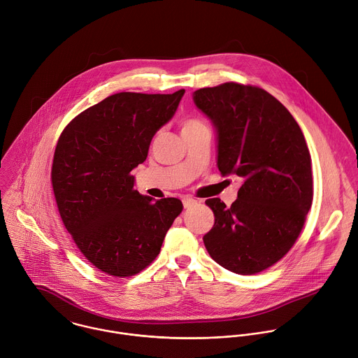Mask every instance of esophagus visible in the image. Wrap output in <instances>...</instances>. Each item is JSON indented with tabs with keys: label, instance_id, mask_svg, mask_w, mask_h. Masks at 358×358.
<instances>
[{
	"label": "esophagus",
	"instance_id": "1",
	"mask_svg": "<svg viewBox=\"0 0 358 358\" xmlns=\"http://www.w3.org/2000/svg\"><path fill=\"white\" fill-rule=\"evenodd\" d=\"M195 203H196V201H195V199H192V198H184V199H182V205H184V208H185V209H188V208L194 206Z\"/></svg>",
	"mask_w": 358,
	"mask_h": 358
}]
</instances>
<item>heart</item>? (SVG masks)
<instances>
[{"mask_svg":"<svg viewBox=\"0 0 358 358\" xmlns=\"http://www.w3.org/2000/svg\"><path fill=\"white\" fill-rule=\"evenodd\" d=\"M199 128H208L206 124L198 118H188L182 122V132L192 131V129H199Z\"/></svg>","mask_w":358,"mask_h":358,"instance_id":"heart-1","label":"heart"}]
</instances>
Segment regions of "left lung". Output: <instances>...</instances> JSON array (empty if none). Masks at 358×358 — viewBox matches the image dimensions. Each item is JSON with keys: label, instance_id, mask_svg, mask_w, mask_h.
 <instances>
[{"label": "left lung", "instance_id": "left-lung-1", "mask_svg": "<svg viewBox=\"0 0 358 358\" xmlns=\"http://www.w3.org/2000/svg\"><path fill=\"white\" fill-rule=\"evenodd\" d=\"M192 100L216 132L217 169L237 176L234 203L206 201L215 224L203 236L209 255L238 275L282 259L313 205L311 156L290 111L261 87L234 82L198 89Z\"/></svg>", "mask_w": 358, "mask_h": 358}]
</instances>
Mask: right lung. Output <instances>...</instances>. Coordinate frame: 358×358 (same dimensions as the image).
I'll return each instance as SVG.
<instances>
[{
    "label": "right lung",
    "instance_id": "obj_1",
    "mask_svg": "<svg viewBox=\"0 0 358 358\" xmlns=\"http://www.w3.org/2000/svg\"><path fill=\"white\" fill-rule=\"evenodd\" d=\"M184 93L108 96L75 117L58 139L51 182L61 219L86 259L107 275L145 269L182 210L177 198L139 194L132 170L146 160Z\"/></svg>",
    "mask_w": 358,
    "mask_h": 358
}]
</instances>
